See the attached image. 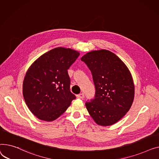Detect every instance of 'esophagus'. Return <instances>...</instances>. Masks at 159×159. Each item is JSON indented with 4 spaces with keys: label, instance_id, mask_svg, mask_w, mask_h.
<instances>
[{
    "label": "esophagus",
    "instance_id": "34e87169",
    "mask_svg": "<svg viewBox=\"0 0 159 159\" xmlns=\"http://www.w3.org/2000/svg\"><path fill=\"white\" fill-rule=\"evenodd\" d=\"M84 97H85V96H84V94H83V93H81V94L77 95V98H79V99H83Z\"/></svg>",
    "mask_w": 159,
    "mask_h": 159
}]
</instances>
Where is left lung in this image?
Returning <instances> with one entry per match:
<instances>
[{
    "mask_svg": "<svg viewBox=\"0 0 159 159\" xmlns=\"http://www.w3.org/2000/svg\"><path fill=\"white\" fill-rule=\"evenodd\" d=\"M92 74L96 88L94 99L86 102V108L100 126H110L123 117L131 108L135 87L129 69L117 56L101 49L81 57Z\"/></svg>",
    "mask_w": 159,
    "mask_h": 159,
    "instance_id": "1",
    "label": "left lung"
}]
</instances>
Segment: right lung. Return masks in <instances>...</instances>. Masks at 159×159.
<instances>
[{
  "instance_id": "right-lung-1",
  "label": "right lung",
  "mask_w": 159,
  "mask_h": 159,
  "mask_svg": "<svg viewBox=\"0 0 159 159\" xmlns=\"http://www.w3.org/2000/svg\"><path fill=\"white\" fill-rule=\"evenodd\" d=\"M79 56L75 50L57 48L42 54L28 69L23 81V96L37 118L54 120L76 98L70 90L67 70Z\"/></svg>"
}]
</instances>
